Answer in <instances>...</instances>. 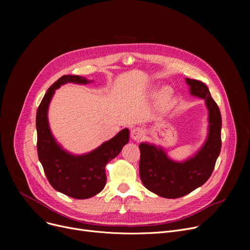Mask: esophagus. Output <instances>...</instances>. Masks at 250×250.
Instances as JSON below:
<instances>
[{
    "label": "esophagus",
    "mask_w": 250,
    "mask_h": 250,
    "mask_svg": "<svg viewBox=\"0 0 250 250\" xmlns=\"http://www.w3.org/2000/svg\"><path fill=\"white\" fill-rule=\"evenodd\" d=\"M130 137H132L134 141H137V142L141 141L144 137L143 129L140 127H134L132 130H130Z\"/></svg>",
    "instance_id": "34e87169"
}]
</instances>
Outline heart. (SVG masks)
Returning a JSON list of instances; mask_svg holds the SVG:
<instances>
[{
  "instance_id": "obj_1",
  "label": "heart",
  "mask_w": 250,
  "mask_h": 250,
  "mask_svg": "<svg viewBox=\"0 0 250 250\" xmlns=\"http://www.w3.org/2000/svg\"><path fill=\"white\" fill-rule=\"evenodd\" d=\"M170 94H171V90H170V88H164V89H163L162 95H163L164 97H167V96H169Z\"/></svg>"
}]
</instances>
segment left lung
Listing matches in <instances>:
<instances>
[{
  "label": "left lung",
  "instance_id": "obj_1",
  "mask_svg": "<svg viewBox=\"0 0 250 250\" xmlns=\"http://www.w3.org/2000/svg\"><path fill=\"white\" fill-rule=\"evenodd\" d=\"M190 94L205 99L208 111V133L203 147L188 160L168 158L161 147L149 143L139 145L140 177L150 191L166 199H177L202 187L212 175L221 152L222 117L208 88L201 81L187 78Z\"/></svg>",
  "mask_w": 250,
  "mask_h": 250
}]
</instances>
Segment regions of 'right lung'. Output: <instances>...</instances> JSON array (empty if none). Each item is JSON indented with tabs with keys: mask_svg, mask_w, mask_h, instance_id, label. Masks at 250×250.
Returning a JSON list of instances; mask_svg holds the SVG:
<instances>
[{
	"mask_svg": "<svg viewBox=\"0 0 250 250\" xmlns=\"http://www.w3.org/2000/svg\"><path fill=\"white\" fill-rule=\"evenodd\" d=\"M90 82L80 76L61 77L48 88L36 112L37 154L47 180L56 190L78 200L92 198L104 188L106 183L105 166L121 153L129 139V130L124 128L112 139L84 155H73L57 143L47 120L48 105L55 91L65 83Z\"/></svg>",
	"mask_w": 250,
	"mask_h": 250,
	"instance_id": "obj_1",
	"label": "right lung"
}]
</instances>
